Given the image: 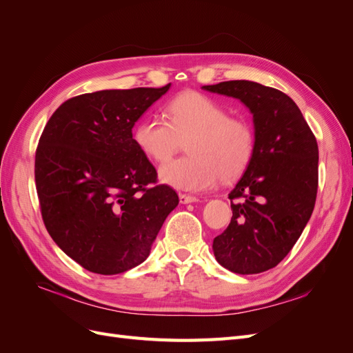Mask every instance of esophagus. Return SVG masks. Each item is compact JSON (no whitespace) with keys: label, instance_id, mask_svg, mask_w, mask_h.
Instances as JSON below:
<instances>
[{"label":"esophagus","instance_id":"obj_1","mask_svg":"<svg viewBox=\"0 0 353 353\" xmlns=\"http://www.w3.org/2000/svg\"><path fill=\"white\" fill-rule=\"evenodd\" d=\"M179 201L183 203V205H188V203L199 201V199L194 196H188V194H179Z\"/></svg>","mask_w":353,"mask_h":353}]
</instances>
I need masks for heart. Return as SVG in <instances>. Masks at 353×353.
Returning <instances> with one entry per match:
<instances>
[{
    "instance_id": "1",
    "label": "heart",
    "mask_w": 353,
    "mask_h": 353,
    "mask_svg": "<svg viewBox=\"0 0 353 353\" xmlns=\"http://www.w3.org/2000/svg\"><path fill=\"white\" fill-rule=\"evenodd\" d=\"M138 150L156 163L172 157L187 140L188 156L163 165L162 183L185 191H201L223 178L240 176L252 162L256 132L250 121L230 116L221 103L199 92H183L166 105V121L144 117L132 131Z\"/></svg>"
}]
</instances>
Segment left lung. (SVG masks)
Returning a JSON list of instances; mask_svg holds the SVG:
<instances>
[{
  "label": "left lung",
  "mask_w": 353,
  "mask_h": 353,
  "mask_svg": "<svg viewBox=\"0 0 353 353\" xmlns=\"http://www.w3.org/2000/svg\"><path fill=\"white\" fill-rule=\"evenodd\" d=\"M240 100L253 114L252 162L228 197L232 218L213 240L216 261L236 274H259L293 249L312 215L318 190V144L296 103L252 81L201 87Z\"/></svg>",
  "instance_id": "obj_1"
}]
</instances>
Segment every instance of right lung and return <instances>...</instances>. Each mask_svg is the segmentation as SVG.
Segmentation results:
<instances>
[{
	"label": "right lung",
	"mask_w": 353,
	"mask_h": 353,
	"mask_svg": "<svg viewBox=\"0 0 353 353\" xmlns=\"http://www.w3.org/2000/svg\"><path fill=\"white\" fill-rule=\"evenodd\" d=\"M162 88L103 90L63 103L35 154V183L51 239L85 270L121 274L143 263L175 190L153 185L157 172L138 150L132 128L168 92Z\"/></svg>",
	"instance_id": "obj_1"
}]
</instances>
